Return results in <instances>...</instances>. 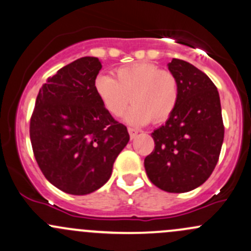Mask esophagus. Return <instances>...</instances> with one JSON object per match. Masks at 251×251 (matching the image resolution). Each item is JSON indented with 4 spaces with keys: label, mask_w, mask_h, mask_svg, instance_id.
Wrapping results in <instances>:
<instances>
[{
    "label": "esophagus",
    "mask_w": 251,
    "mask_h": 251,
    "mask_svg": "<svg viewBox=\"0 0 251 251\" xmlns=\"http://www.w3.org/2000/svg\"><path fill=\"white\" fill-rule=\"evenodd\" d=\"M128 133H130L131 139H133L134 137H136L137 134H138V131L134 130V128H132V127H128Z\"/></svg>",
    "instance_id": "obj_1"
}]
</instances>
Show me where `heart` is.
<instances>
[{"instance_id": "b5f03b06", "label": "heart", "mask_w": 251, "mask_h": 251, "mask_svg": "<svg viewBox=\"0 0 251 251\" xmlns=\"http://www.w3.org/2000/svg\"><path fill=\"white\" fill-rule=\"evenodd\" d=\"M114 75H102L95 81V91L110 115L121 117L130 99L133 105L125 118L133 125H144L150 119L162 123L172 115L179 100V84L170 71L139 62L119 67Z\"/></svg>"}]
</instances>
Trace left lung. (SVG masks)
Wrapping results in <instances>:
<instances>
[{
  "mask_svg": "<svg viewBox=\"0 0 251 251\" xmlns=\"http://www.w3.org/2000/svg\"><path fill=\"white\" fill-rule=\"evenodd\" d=\"M168 70L179 84V100L165 125L151 133L155 149L144 160L148 178L167 192H188L210 176L224 142L220 97L209 77L184 60Z\"/></svg>",
  "mask_w": 251,
  "mask_h": 251,
  "instance_id": "obj_1",
  "label": "left lung"
}]
</instances>
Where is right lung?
I'll use <instances>...</instances> for the list:
<instances>
[{
	"label": "right lung",
	"instance_id": "1",
	"mask_svg": "<svg viewBox=\"0 0 251 251\" xmlns=\"http://www.w3.org/2000/svg\"><path fill=\"white\" fill-rule=\"evenodd\" d=\"M97 57L71 62L39 89L30 121L33 154L47 179L63 192L88 195L103 186L130 141L127 128L102 105Z\"/></svg>",
	"mask_w": 251,
	"mask_h": 251
}]
</instances>
